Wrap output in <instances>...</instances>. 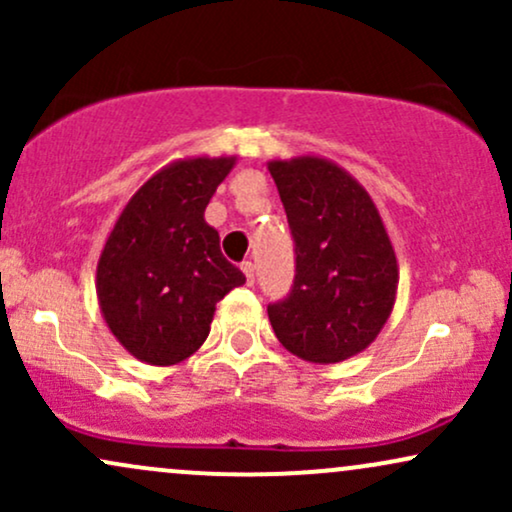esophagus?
<instances>
[{
  "mask_svg": "<svg viewBox=\"0 0 512 512\" xmlns=\"http://www.w3.org/2000/svg\"><path fill=\"white\" fill-rule=\"evenodd\" d=\"M240 269H243V274H245V279H248V284H255V264L243 262V264H240Z\"/></svg>",
  "mask_w": 512,
  "mask_h": 512,
  "instance_id": "34e87169",
  "label": "esophagus"
}]
</instances>
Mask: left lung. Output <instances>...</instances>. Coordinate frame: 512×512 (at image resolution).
Segmentation results:
<instances>
[{
  "instance_id": "8db88e82",
  "label": "left lung",
  "mask_w": 512,
  "mask_h": 512,
  "mask_svg": "<svg viewBox=\"0 0 512 512\" xmlns=\"http://www.w3.org/2000/svg\"><path fill=\"white\" fill-rule=\"evenodd\" d=\"M267 168L296 243L291 296L267 308L272 330L303 361H346L375 342L397 301L399 264L383 216L330 158H274Z\"/></svg>"
}]
</instances>
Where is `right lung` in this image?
I'll list each match as a JSON object with an SVG mask.
<instances>
[{"label":"right lung","instance_id":"obj_1","mask_svg":"<svg viewBox=\"0 0 512 512\" xmlns=\"http://www.w3.org/2000/svg\"><path fill=\"white\" fill-rule=\"evenodd\" d=\"M238 156H185L129 197L96 267V296L113 337L149 366H175L209 337L216 303L245 284L204 221Z\"/></svg>","mask_w":512,"mask_h":512}]
</instances>
